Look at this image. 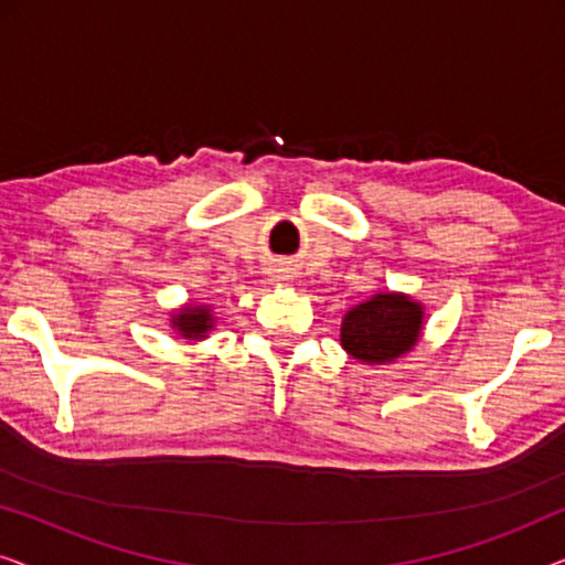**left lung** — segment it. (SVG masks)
Masks as SVG:
<instances>
[{
  "label": "left lung",
  "mask_w": 565,
  "mask_h": 565,
  "mask_svg": "<svg viewBox=\"0 0 565 565\" xmlns=\"http://www.w3.org/2000/svg\"><path fill=\"white\" fill-rule=\"evenodd\" d=\"M419 331V306L398 292H377L344 316L342 347L362 362H388L412 350Z\"/></svg>",
  "instance_id": "obj_1"
}]
</instances>
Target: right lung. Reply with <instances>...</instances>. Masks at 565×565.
Instances as JSON below:
<instances>
[{
	"label": "right lung",
	"instance_id": "obj_1",
	"mask_svg": "<svg viewBox=\"0 0 565 565\" xmlns=\"http://www.w3.org/2000/svg\"><path fill=\"white\" fill-rule=\"evenodd\" d=\"M174 329H180L182 337H190V339H200L205 334L207 329H211V313L205 311V308H182L180 313L174 316Z\"/></svg>",
	"mask_w": 565,
	"mask_h": 565
}]
</instances>
